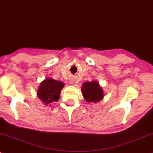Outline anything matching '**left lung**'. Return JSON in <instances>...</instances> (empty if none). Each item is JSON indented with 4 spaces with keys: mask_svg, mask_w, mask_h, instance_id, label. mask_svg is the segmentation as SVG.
Listing matches in <instances>:
<instances>
[{
    "mask_svg": "<svg viewBox=\"0 0 153 153\" xmlns=\"http://www.w3.org/2000/svg\"><path fill=\"white\" fill-rule=\"evenodd\" d=\"M82 93L85 100L88 102H99L103 98L104 93L102 88L95 80L91 82H85L81 88Z\"/></svg>",
    "mask_w": 153,
    "mask_h": 153,
    "instance_id": "left-lung-1",
    "label": "left lung"
}]
</instances>
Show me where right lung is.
I'll list each match as a JSON object with an SVG mask.
<instances>
[{
  "label": "right lung",
  "mask_w": 153,
  "mask_h": 153,
  "mask_svg": "<svg viewBox=\"0 0 153 153\" xmlns=\"http://www.w3.org/2000/svg\"><path fill=\"white\" fill-rule=\"evenodd\" d=\"M64 87V83L60 80L47 78L40 83L37 95L45 105H50L57 102L60 98V92Z\"/></svg>",
  "instance_id": "1"
}]
</instances>
